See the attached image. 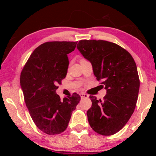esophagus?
I'll return each instance as SVG.
<instances>
[{"label":"esophagus","mask_w":156,"mask_h":156,"mask_svg":"<svg viewBox=\"0 0 156 156\" xmlns=\"http://www.w3.org/2000/svg\"><path fill=\"white\" fill-rule=\"evenodd\" d=\"M80 97H81L82 99H83V98H87L89 97V96H88L87 94H86L81 93V94H80Z\"/></svg>","instance_id":"esophagus-1"}]
</instances>
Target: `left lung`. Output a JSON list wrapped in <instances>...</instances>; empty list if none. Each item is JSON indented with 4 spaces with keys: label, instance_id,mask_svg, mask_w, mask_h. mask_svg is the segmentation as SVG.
Returning a JSON list of instances; mask_svg holds the SVG:
<instances>
[{
    "label": "left lung",
    "instance_id": "left-lung-1",
    "mask_svg": "<svg viewBox=\"0 0 156 156\" xmlns=\"http://www.w3.org/2000/svg\"><path fill=\"white\" fill-rule=\"evenodd\" d=\"M77 48L91 62L100 86L107 89L102 100L89 96V125L100 135H113L126 125L136 108L140 88L136 62L126 49L112 42L81 40Z\"/></svg>",
    "mask_w": 156,
    "mask_h": 156
}]
</instances>
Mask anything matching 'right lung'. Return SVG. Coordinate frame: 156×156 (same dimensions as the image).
<instances>
[{
  "label": "right lung",
  "mask_w": 156,
  "mask_h": 156,
  "mask_svg": "<svg viewBox=\"0 0 156 156\" xmlns=\"http://www.w3.org/2000/svg\"><path fill=\"white\" fill-rule=\"evenodd\" d=\"M78 42L51 41L41 44L29 58L20 73V83L26 106L37 127L48 135L67 129L72 113L80 100L74 93L60 99L58 84L67 75V54Z\"/></svg>",
  "instance_id": "right-lung-1"
}]
</instances>
